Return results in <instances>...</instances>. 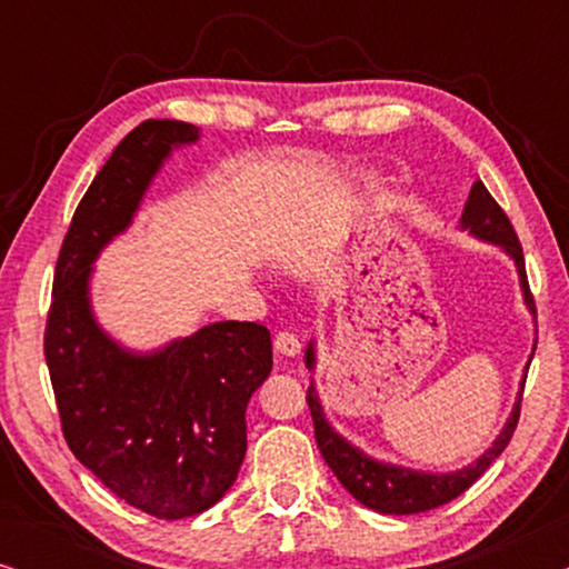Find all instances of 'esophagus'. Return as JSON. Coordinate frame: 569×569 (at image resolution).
Returning <instances> with one entry per match:
<instances>
[{
    "label": "esophagus",
    "instance_id": "esophagus-1",
    "mask_svg": "<svg viewBox=\"0 0 569 569\" xmlns=\"http://www.w3.org/2000/svg\"><path fill=\"white\" fill-rule=\"evenodd\" d=\"M274 349L282 357H298L300 355V341L290 331H279L274 339Z\"/></svg>",
    "mask_w": 569,
    "mask_h": 569
}]
</instances>
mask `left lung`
Here are the masks:
<instances>
[{"mask_svg":"<svg viewBox=\"0 0 569 569\" xmlns=\"http://www.w3.org/2000/svg\"><path fill=\"white\" fill-rule=\"evenodd\" d=\"M461 230H466L473 238L485 240V243L497 246L500 251L510 256L512 263H516V269H518L523 302H526V308L531 310V316L536 321L533 298H531V290H528V279H526L523 248H520V243H518V236H516V230H512L508 214L502 212L500 204H497V201L492 199V193L487 191V186L481 181L471 186L469 201H466L463 214H461ZM533 352H536V339H533ZM531 360H533V355L528 357V365H531ZM306 368L316 370V345L313 341H310L306 349ZM523 386H526V372H523V380H520L516 407H512L508 422H505V427L495 438L492 446H489L485 453L477 458V461H471L469 466H463V469L448 471V473L417 471V469H407V466H399V463L378 461V458H372L365 453V450L352 446L347 438H341V435L329 425V419H326V415H323L321 399H318L313 380H310L306 399H308L310 415H313L318 448H321V456H323V461L329 463V469L337 473L341 487H345L357 502H362L365 508L383 512V516H415V512L440 508V505L456 500L458 495H463L466 489H469L473 481H477L481 473L492 466L495 458H500L502 450L508 448L512 432H516Z\"/></svg>","mask_w":569,"mask_h":569,"instance_id":"8db88e82","label":"left lung"}]
</instances>
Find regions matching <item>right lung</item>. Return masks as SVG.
Listing matches in <instances>:
<instances>
[{
    "mask_svg": "<svg viewBox=\"0 0 569 569\" xmlns=\"http://www.w3.org/2000/svg\"><path fill=\"white\" fill-rule=\"evenodd\" d=\"M186 121L131 129L90 183L61 243L43 352L67 446L131 508L162 520L220 502L246 458V407L271 372V333L217 321L154 352L123 347L98 323L92 263L129 230Z\"/></svg>",
    "mask_w": 569,
    "mask_h": 569,
    "instance_id": "right-lung-1",
    "label": "right lung"
}]
</instances>
